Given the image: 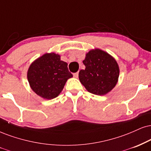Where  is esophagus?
I'll list each match as a JSON object with an SVG mask.
<instances>
[{
  "label": "esophagus",
  "instance_id": "34e87169",
  "mask_svg": "<svg viewBox=\"0 0 151 151\" xmlns=\"http://www.w3.org/2000/svg\"><path fill=\"white\" fill-rule=\"evenodd\" d=\"M73 77L76 78H77L78 77V73H76L73 74Z\"/></svg>",
  "mask_w": 151,
  "mask_h": 151
}]
</instances>
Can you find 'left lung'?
I'll return each instance as SVG.
<instances>
[{
  "instance_id": "obj_1",
  "label": "left lung",
  "mask_w": 151,
  "mask_h": 151,
  "mask_svg": "<svg viewBox=\"0 0 151 151\" xmlns=\"http://www.w3.org/2000/svg\"><path fill=\"white\" fill-rule=\"evenodd\" d=\"M85 69L79 72V80L89 92L103 96L111 92L118 81L120 68L116 60L104 50L95 48L83 61Z\"/></svg>"
}]
</instances>
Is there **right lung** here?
Wrapping results in <instances>:
<instances>
[{
    "label": "right lung",
    "instance_id": "1",
    "mask_svg": "<svg viewBox=\"0 0 151 151\" xmlns=\"http://www.w3.org/2000/svg\"><path fill=\"white\" fill-rule=\"evenodd\" d=\"M73 77L68 64L55 52L45 53L31 63L27 79L31 90L45 99L57 97L64 89L68 79Z\"/></svg>",
    "mask_w": 151,
    "mask_h": 151
}]
</instances>
